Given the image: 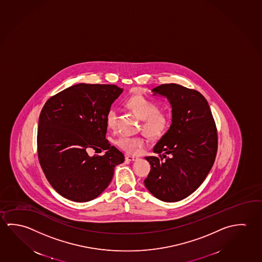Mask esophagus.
<instances>
[{"label": "esophagus", "mask_w": 262, "mask_h": 262, "mask_svg": "<svg viewBox=\"0 0 262 262\" xmlns=\"http://www.w3.org/2000/svg\"><path fill=\"white\" fill-rule=\"evenodd\" d=\"M125 159H126V161H129V162H133V161H135V160H137V157H135V156H132V155H126L125 156Z\"/></svg>", "instance_id": "esophagus-1"}]
</instances>
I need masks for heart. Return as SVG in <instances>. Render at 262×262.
<instances>
[{
    "label": "heart",
    "mask_w": 262,
    "mask_h": 262,
    "mask_svg": "<svg viewBox=\"0 0 262 262\" xmlns=\"http://www.w3.org/2000/svg\"><path fill=\"white\" fill-rule=\"evenodd\" d=\"M126 106L142 119L143 133L152 140L162 137L169 126V117L166 113L161 112L158 104L144 96H134L126 101ZM118 113L115 107H112L106 114V124L110 129L117 128ZM115 143L121 150L128 154H135L145 145L146 140L142 136L120 135L117 138Z\"/></svg>",
    "instance_id": "obj_1"
}]
</instances>
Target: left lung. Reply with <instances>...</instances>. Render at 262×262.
<instances>
[{"label":"left lung","instance_id":"8db88e82","mask_svg":"<svg viewBox=\"0 0 262 262\" xmlns=\"http://www.w3.org/2000/svg\"><path fill=\"white\" fill-rule=\"evenodd\" d=\"M152 91L167 98L172 124L148 156L150 171L146 188L164 202L180 201L206 179L217 151V129L203 95L178 84H163Z\"/></svg>","mask_w":262,"mask_h":262}]
</instances>
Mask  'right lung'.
<instances>
[{
	"label": "right lung",
	"instance_id": "right-lung-1",
	"mask_svg": "<svg viewBox=\"0 0 262 262\" xmlns=\"http://www.w3.org/2000/svg\"><path fill=\"white\" fill-rule=\"evenodd\" d=\"M116 85L77 84L52 96L40 113L39 163L52 187L71 201L98 198L124 155L106 140V114L121 94ZM93 148L107 150L90 157Z\"/></svg>",
	"mask_w": 262,
	"mask_h": 262
}]
</instances>
